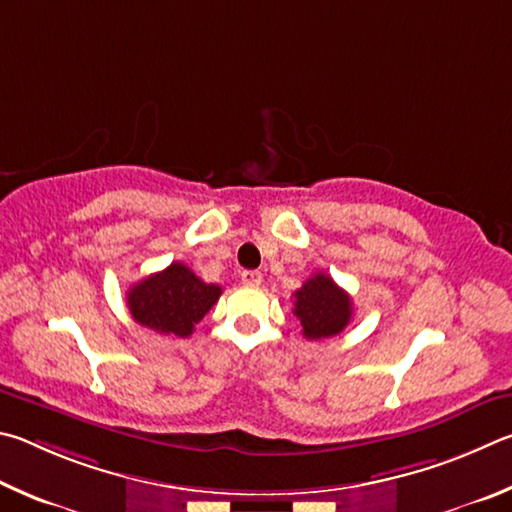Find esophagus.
I'll return each mask as SVG.
<instances>
[{"instance_id": "esophagus-1", "label": "esophagus", "mask_w": 512, "mask_h": 512, "mask_svg": "<svg viewBox=\"0 0 512 512\" xmlns=\"http://www.w3.org/2000/svg\"><path fill=\"white\" fill-rule=\"evenodd\" d=\"M240 281L245 285H261L263 283V274L256 270H245L240 274Z\"/></svg>"}]
</instances>
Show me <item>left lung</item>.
<instances>
[{"label":"left lung","mask_w":512,"mask_h":512,"mask_svg":"<svg viewBox=\"0 0 512 512\" xmlns=\"http://www.w3.org/2000/svg\"><path fill=\"white\" fill-rule=\"evenodd\" d=\"M292 312L299 319L303 337L317 342L339 335L351 324L353 301L328 274L317 272L294 292Z\"/></svg>","instance_id":"1"}]
</instances>
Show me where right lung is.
Instances as JSON below:
<instances>
[{
	"instance_id": "right-lung-1",
	"label": "right lung",
	"mask_w": 512,
	"mask_h": 512,
	"mask_svg": "<svg viewBox=\"0 0 512 512\" xmlns=\"http://www.w3.org/2000/svg\"><path fill=\"white\" fill-rule=\"evenodd\" d=\"M222 288L204 283L184 263H170L166 270L146 276L128 290L132 319L161 335L188 337L195 324L218 303Z\"/></svg>"
}]
</instances>
